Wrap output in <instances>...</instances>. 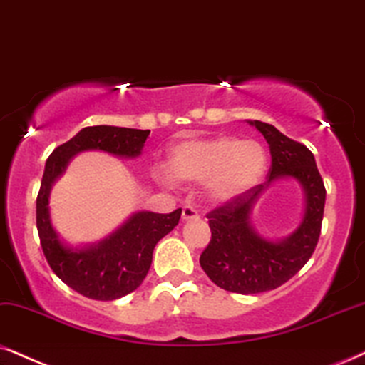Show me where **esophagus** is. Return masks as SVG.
<instances>
[{
	"label": "esophagus",
	"instance_id": "esophagus-1",
	"mask_svg": "<svg viewBox=\"0 0 365 365\" xmlns=\"http://www.w3.org/2000/svg\"><path fill=\"white\" fill-rule=\"evenodd\" d=\"M182 219L183 220H193V219H198V212L193 209L190 205H185L182 210Z\"/></svg>",
	"mask_w": 365,
	"mask_h": 365
}]
</instances>
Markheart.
<instances>
[{
	"label": "heart",
	"instance_id": "heart-1",
	"mask_svg": "<svg viewBox=\"0 0 365 365\" xmlns=\"http://www.w3.org/2000/svg\"><path fill=\"white\" fill-rule=\"evenodd\" d=\"M267 167V155L259 141L219 135L205 140L183 141L168 158L163 182H207V195L215 202H229L255 188Z\"/></svg>",
	"mask_w": 365,
	"mask_h": 365
}]
</instances>
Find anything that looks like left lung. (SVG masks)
Listing matches in <instances>:
<instances>
[{
	"label": "left lung",
	"instance_id": "8db88e82",
	"mask_svg": "<svg viewBox=\"0 0 365 365\" xmlns=\"http://www.w3.org/2000/svg\"><path fill=\"white\" fill-rule=\"evenodd\" d=\"M249 124L269 145L267 182L207 214L212 237L200 255L202 269L217 286L241 294L276 289L307 264L320 237L327 195L315 156L305 145L289 140L267 123ZM284 176L294 178L302 185L306 212L293 235L281 242H269L250 224V210L269 183Z\"/></svg>",
	"mask_w": 365,
	"mask_h": 365
}]
</instances>
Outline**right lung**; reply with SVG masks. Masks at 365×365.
Here are the masks:
<instances>
[{"label": "right lung", "mask_w": 365, "mask_h": 365, "mask_svg": "<svg viewBox=\"0 0 365 365\" xmlns=\"http://www.w3.org/2000/svg\"><path fill=\"white\" fill-rule=\"evenodd\" d=\"M148 136V129L89 126L57 146L45 163L36 197V229L41 249L53 273L87 298L113 302L135 292L148 274L156 242L178 224L182 209L170 214L136 212L101 242L73 249L60 241L50 220V190L55 180L66 172L72 156L81 151L99 150L121 158H136Z\"/></svg>", "instance_id": "1"}]
</instances>
